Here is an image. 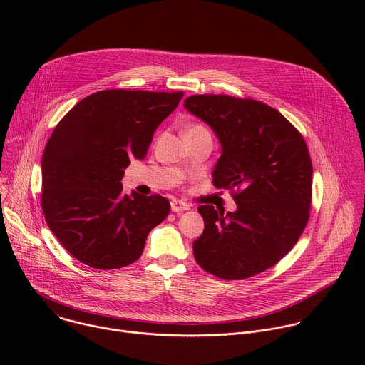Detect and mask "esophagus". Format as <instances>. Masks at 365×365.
Wrapping results in <instances>:
<instances>
[{"instance_id":"obj_1","label":"esophagus","mask_w":365,"mask_h":365,"mask_svg":"<svg viewBox=\"0 0 365 365\" xmlns=\"http://www.w3.org/2000/svg\"><path fill=\"white\" fill-rule=\"evenodd\" d=\"M170 207H172L173 212H183V211H187L190 206H189L186 202H183V200L173 199V200L170 202Z\"/></svg>"}]
</instances>
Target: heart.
I'll return each mask as SVG.
<instances>
[{
  "instance_id": "1",
  "label": "heart",
  "mask_w": 365,
  "mask_h": 365,
  "mask_svg": "<svg viewBox=\"0 0 365 365\" xmlns=\"http://www.w3.org/2000/svg\"><path fill=\"white\" fill-rule=\"evenodd\" d=\"M187 131H202V133H207V130L205 128V127H202V125H199V124H195V125H190L187 130H186V133Z\"/></svg>"
}]
</instances>
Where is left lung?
<instances>
[{
	"instance_id": "1",
	"label": "left lung",
	"mask_w": 365,
	"mask_h": 365,
	"mask_svg": "<svg viewBox=\"0 0 365 365\" xmlns=\"http://www.w3.org/2000/svg\"><path fill=\"white\" fill-rule=\"evenodd\" d=\"M183 107L218 137L212 172L218 189L235 190L237 210L202 205L197 264L220 279L242 280L277 264L309 220L312 162L300 133L274 108L228 95H193Z\"/></svg>"
}]
</instances>
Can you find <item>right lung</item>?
I'll use <instances>...</instances> for the list:
<instances>
[{
  "label": "right lung",
  "instance_id": "1",
  "mask_svg": "<svg viewBox=\"0 0 365 365\" xmlns=\"http://www.w3.org/2000/svg\"><path fill=\"white\" fill-rule=\"evenodd\" d=\"M183 92H95L62 118L41 159L48 228L81 263L121 269L141 255L148 232L169 215L166 197L123 192L124 169L144 159L153 134Z\"/></svg>",
  "mask_w": 365,
  "mask_h": 365
}]
</instances>
